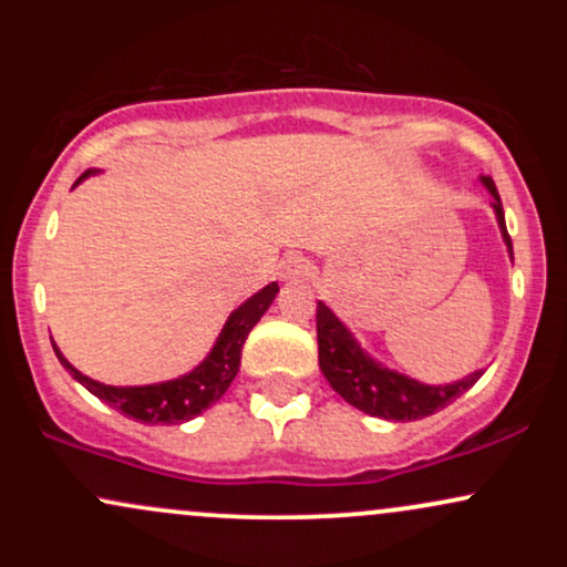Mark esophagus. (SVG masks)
Wrapping results in <instances>:
<instances>
[{
  "label": "esophagus",
  "instance_id": "34e87169",
  "mask_svg": "<svg viewBox=\"0 0 567 567\" xmlns=\"http://www.w3.org/2000/svg\"><path fill=\"white\" fill-rule=\"evenodd\" d=\"M279 271H282L285 279H301L306 277V258L298 256V252H288L279 264Z\"/></svg>",
  "mask_w": 567,
  "mask_h": 567
}]
</instances>
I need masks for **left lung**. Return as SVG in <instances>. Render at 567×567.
I'll return each instance as SVG.
<instances>
[{"label": "left lung", "mask_w": 567, "mask_h": 567, "mask_svg": "<svg viewBox=\"0 0 567 567\" xmlns=\"http://www.w3.org/2000/svg\"><path fill=\"white\" fill-rule=\"evenodd\" d=\"M493 197V210H496L501 234L512 252V237L506 231L504 207L496 192L493 178H483ZM317 343H320V368L330 386L336 389L349 405H354L362 413L375 415L386 421H419L426 415L447 408L461 394L470 392L483 373H472L466 379L445 383V386H426L408 375L394 373V370L381 368L365 357V351L357 347L351 333L338 322V317L322 301L317 303Z\"/></svg>", "instance_id": "1"}]
</instances>
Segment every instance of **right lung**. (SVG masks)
<instances>
[{
	"mask_svg": "<svg viewBox=\"0 0 567 567\" xmlns=\"http://www.w3.org/2000/svg\"><path fill=\"white\" fill-rule=\"evenodd\" d=\"M87 173H82L76 178L80 184L82 178H87ZM279 292V285L271 282L264 290H258L256 296L247 298L237 311H231L229 322L220 330L216 347H213L207 360L202 362L197 370L184 375V379L165 381V383H152V386H106V383H97L87 375H82L80 370L71 368L66 357L58 351L53 343L58 360L61 365L82 383L87 392H93L97 400H103L106 405L120 410L127 419L141 421V424H184L192 421L194 415H199L202 410L216 405L220 396L226 394L229 383L234 381L239 370V357H243L245 338L256 328V322L261 320L264 311L269 309L275 296Z\"/></svg>",
	"mask_w": 567,
	"mask_h": 567,
	"instance_id": "add662e5",
	"label": "right lung"
}]
</instances>
